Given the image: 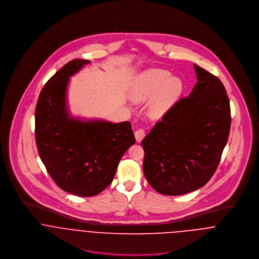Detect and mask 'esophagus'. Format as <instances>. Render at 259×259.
<instances>
[{"instance_id":"obj_1","label":"esophagus","mask_w":259,"mask_h":259,"mask_svg":"<svg viewBox=\"0 0 259 259\" xmlns=\"http://www.w3.org/2000/svg\"><path fill=\"white\" fill-rule=\"evenodd\" d=\"M135 137H136V140L138 143H141L143 141V139L146 137V132L145 130H138L136 133H135Z\"/></svg>"}]
</instances>
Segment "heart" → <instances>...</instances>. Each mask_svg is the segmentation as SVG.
<instances>
[{
    "label": "heart",
    "instance_id": "b5f03b06",
    "mask_svg": "<svg viewBox=\"0 0 259 259\" xmlns=\"http://www.w3.org/2000/svg\"><path fill=\"white\" fill-rule=\"evenodd\" d=\"M184 92V82L178 76L161 69H149L136 76L128 90V97L135 103L150 100L148 112L159 118L169 111Z\"/></svg>",
    "mask_w": 259,
    "mask_h": 259
}]
</instances>
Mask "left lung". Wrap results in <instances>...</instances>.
<instances>
[{
	"label": "left lung",
	"mask_w": 259,
	"mask_h": 259,
	"mask_svg": "<svg viewBox=\"0 0 259 259\" xmlns=\"http://www.w3.org/2000/svg\"><path fill=\"white\" fill-rule=\"evenodd\" d=\"M197 82L143 140L144 172L164 195H182L213 176L230 131V107L220 78L194 65Z\"/></svg>",
	"instance_id": "obj_1"
}]
</instances>
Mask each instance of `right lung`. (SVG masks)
Instances as JSON below:
<instances>
[{"mask_svg": "<svg viewBox=\"0 0 259 259\" xmlns=\"http://www.w3.org/2000/svg\"><path fill=\"white\" fill-rule=\"evenodd\" d=\"M88 64L73 60L54 74L41 90L35 111L39 157L58 186L77 196H94L107 188L121 156L136 143L130 121L87 120L70 113V77Z\"/></svg>", "mask_w": 259, "mask_h": 259, "instance_id": "add662e5", "label": "right lung"}]
</instances>
